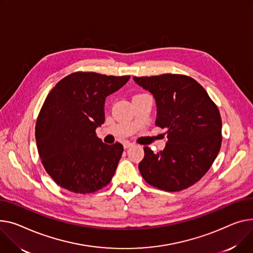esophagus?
I'll return each instance as SVG.
<instances>
[{
	"label": "esophagus",
	"mask_w": 253,
	"mask_h": 253,
	"mask_svg": "<svg viewBox=\"0 0 253 253\" xmlns=\"http://www.w3.org/2000/svg\"><path fill=\"white\" fill-rule=\"evenodd\" d=\"M133 145V143H131V142H128V141H125L124 143H123V146H124V148L126 149V148H129L130 146H132Z\"/></svg>",
	"instance_id": "obj_1"
}]
</instances>
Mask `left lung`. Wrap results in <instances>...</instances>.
Instances as JSON below:
<instances>
[{
    "mask_svg": "<svg viewBox=\"0 0 253 253\" xmlns=\"http://www.w3.org/2000/svg\"><path fill=\"white\" fill-rule=\"evenodd\" d=\"M154 94L156 125L167 129L160 153L144 146L139 163L143 179L158 189L175 192L190 187L210 170L222 144V118L207 90L182 74L133 77Z\"/></svg>",
    "mask_w": 253,
    "mask_h": 253,
    "instance_id": "1",
    "label": "left lung"
}]
</instances>
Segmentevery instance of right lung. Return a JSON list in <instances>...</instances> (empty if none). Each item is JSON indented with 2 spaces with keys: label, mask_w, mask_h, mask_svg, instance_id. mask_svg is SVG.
Listing matches in <instances>:
<instances>
[{
  "label": "right lung",
  "mask_w": 253,
  "mask_h": 253,
  "mask_svg": "<svg viewBox=\"0 0 253 253\" xmlns=\"http://www.w3.org/2000/svg\"><path fill=\"white\" fill-rule=\"evenodd\" d=\"M130 76L74 72L47 94L36 124L42 164L60 187L74 193H93L111 182L123 145H109L96 137L105 122L106 97Z\"/></svg>",
  "instance_id": "right-lung-1"
}]
</instances>
